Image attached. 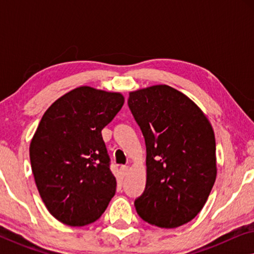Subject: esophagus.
<instances>
[{"label":"esophagus","instance_id":"34e87169","mask_svg":"<svg viewBox=\"0 0 254 254\" xmlns=\"http://www.w3.org/2000/svg\"><path fill=\"white\" fill-rule=\"evenodd\" d=\"M128 171H129V168H128L127 165L120 166V172H121V175H123L124 177H126L128 175Z\"/></svg>","mask_w":254,"mask_h":254}]
</instances>
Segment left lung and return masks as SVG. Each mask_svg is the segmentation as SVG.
<instances>
[{"mask_svg": "<svg viewBox=\"0 0 254 254\" xmlns=\"http://www.w3.org/2000/svg\"><path fill=\"white\" fill-rule=\"evenodd\" d=\"M128 106L147 147L137 214L156 227H180L200 213L216 179L213 127L195 103L165 84L129 92Z\"/></svg>", "mask_w": 254, "mask_h": 254, "instance_id": "obj_1", "label": "left lung"}]
</instances>
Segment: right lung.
Returning <instances> with one entry per match:
<instances>
[{"instance_id":"right-lung-1","label":"right lung","mask_w":254,"mask_h":254,"mask_svg":"<svg viewBox=\"0 0 254 254\" xmlns=\"http://www.w3.org/2000/svg\"><path fill=\"white\" fill-rule=\"evenodd\" d=\"M124 102L119 92L79 86L41 118L30 144L31 168L45 206L64 224L93 223L116 194L102 129Z\"/></svg>"}]
</instances>
